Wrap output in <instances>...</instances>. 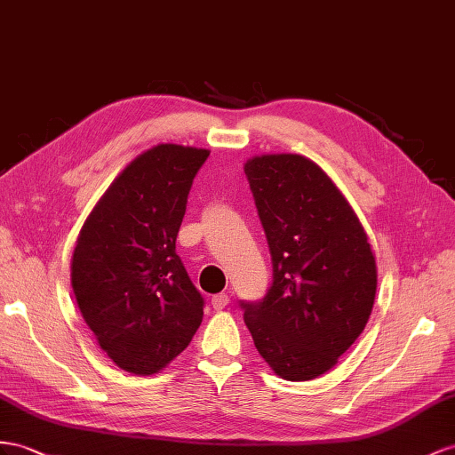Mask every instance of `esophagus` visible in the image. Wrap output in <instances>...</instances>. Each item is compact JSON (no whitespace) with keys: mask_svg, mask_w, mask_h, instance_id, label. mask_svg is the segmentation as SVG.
I'll list each match as a JSON object with an SVG mask.
<instances>
[{"mask_svg":"<svg viewBox=\"0 0 455 455\" xmlns=\"http://www.w3.org/2000/svg\"><path fill=\"white\" fill-rule=\"evenodd\" d=\"M230 304V298L227 294H217L212 298V306L215 311H223Z\"/></svg>","mask_w":455,"mask_h":455,"instance_id":"esophagus-1","label":"esophagus"}]
</instances>
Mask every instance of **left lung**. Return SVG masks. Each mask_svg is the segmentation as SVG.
<instances>
[{
  "mask_svg": "<svg viewBox=\"0 0 455 455\" xmlns=\"http://www.w3.org/2000/svg\"><path fill=\"white\" fill-rule=\"evenodd\" d=\"M269 243L273 283L242 301L259 355L278 377L311 380L363 332L377 294V263L352 205L317 163L298 154L243 165Z\"/></svg>",
  "mask_w": 455,
  "mask_h": 455,
  "instance_id": "1",
  "label": "left lung"
}]
</instances>
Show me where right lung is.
I'll list each match as a JSON object with an SVG mask.
<instances>
[{
	"label": "right lung",
	"instance_id": "add662e5",
	"mask_svg": "<svg viewBox=\"0 0 455 455\" xmlns=\"http://www.w3.org/2000/svg\"><path fill=\"white\" fill-rule=\"evenodd\" d=\"M209 149L157 144L128 163L80 230L71 284L116 367L154 375L202 324L204 298L177 255L194 177Z\"/></svg>",
	"mask_w": 455,
	"mask_h": 455
}]
</instances>
